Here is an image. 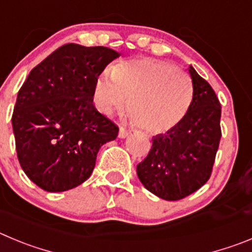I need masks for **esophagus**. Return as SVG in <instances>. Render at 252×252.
<instances>
[{
	"label": "esophagus",
	"mask_w": 252,
	"mask_h": 252,
	"mask_svg": "<svg viewBox=\"0 0 252 252\" xmlns=\"http://www.w3.org/2000/svg\"><path fill=\"white\" fill-rule=\"evenodd\" d=\"M128 136V132L126 130H125L124 127H120L119 130V137L120 138H125V137H127Z\"/></svg>",
	"instance_id": "34e87169"
}]
</instances>
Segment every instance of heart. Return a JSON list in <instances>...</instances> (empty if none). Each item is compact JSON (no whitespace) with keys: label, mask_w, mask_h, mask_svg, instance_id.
I'll return each mask as SVG.
<instances>
[{"label":"heart","mask_w":252,"mask_h":252,"mask_svg":"<svg viewBox=\"0 0 252 252\" xmlns=\"http://www.w3.org/2000/svg\"><path fill=\"white\" fill-rule=\"evenodd\" d=\"M128 107L131 121L152 135L181 124L193 98L188 73L167 62L149 57L124 61L102 72L94 82V102L103 115Z\"/></svg>","instance_id":"obj_1"}]
</instances>
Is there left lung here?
I'll use <instances>...</instances> for the list:
<instances>
[{"mask_svg": "<svg viewBox=\"0 0 252 252\" xmlns=\"http://www.w3.org/2000/svg\"><path fill=\"white\" fill-rule=\"evenodd\" d=\"M193 98L176 127L152 137L147 158L137 165V176L158 197L176 201L206 184L221 138V106L209 82L189 67Z\"/></svg>", "mask_w": 252, "mask_h": 252, "instance_id": "8db88e82", "label": "left lung"}]
</instances>
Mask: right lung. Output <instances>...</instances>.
Returning a JSON list of instances; mask_svg holds the SVG:
<instances>
[{"label": "right lung", "instance_id": "add662e5", "mask_svg": "<svg viewBox=\"0 0 252 252\" xmlns=\"http://www.w3.org/2000/svg\"><path fill=\"white\" fill-rule=\"evenodd\" d=\"M120 57L103 46L67 43L38 63L20 89L12 115L16 151L38 188L61 192L91 176L102 145L119 127L94 103V82Z\"/></svg>", "mask_w": 252, "mask_h": 252}]
</instances>
